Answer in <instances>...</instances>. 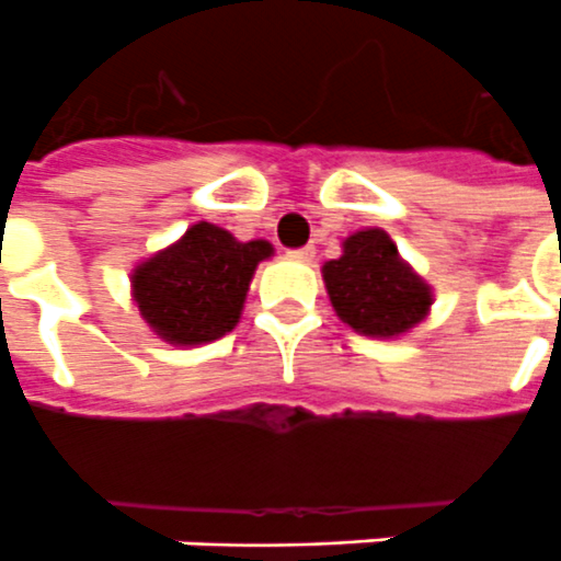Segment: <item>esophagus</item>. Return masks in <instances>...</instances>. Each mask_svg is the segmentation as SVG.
I'll list each match as a JSON object with an SVG mask.
<instances>
[{"instance_id": "1", "label": "esophagus", "mask_w": 561, "mask_h": 561, "mask_svg": "<svg viewBox=\"0 0 561 561\" xmlns=\"http://www.w3.org/2000/svg\"><path fill=\"white\" fill-rule=\"evenodd\" d=\"M294 261H312L314 259V249L312 247H302V249H291L288 252Z\"/></svg>"}]
</instances>
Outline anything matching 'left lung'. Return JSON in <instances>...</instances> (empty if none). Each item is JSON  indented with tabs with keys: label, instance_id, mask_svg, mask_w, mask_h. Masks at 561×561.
I'll return each instance as SVG.
<instances>
[{
	"label": "left lung",
	"instance_id": "1",
	"mask_svg": "<svg viewBox=\"0 0 561 561\" xmlns=\"http://www.w3.org/2000/svg\"><path fill=\"white\" fill-rule=\"evenodd\" d=\"M321 273L335 314L368 339L408 335L434 306V288L401 259L383 228L347 234L342 255L323 261Z\"/></svg>",
	"mask_w": 561,
	"mask_h": 561
}]
</instances>
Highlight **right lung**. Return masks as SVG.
Masks as SVG:
<instances>
[{
  "label": "right lung",
  "instance_id": "obj_1",
  "mask_svg": "<svg viewBox=\"0 0 561 561\" xmlns=\"http://www.w3.org/2000/svg\"><path fill=\"white\" fill-rule=\"evenodd\" d=\"M273 259L267 240H238L214 222H196L130 273V297L157 339L178 347L217 342L238 327L249 282Z\"/></svg>",
  "mask_w": 561,
  "mask_h": 561
}]
</instances>
